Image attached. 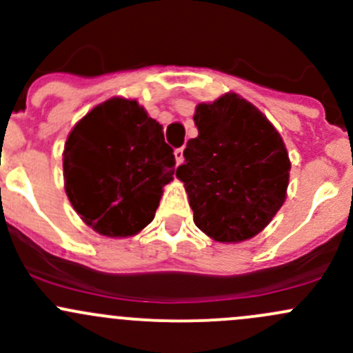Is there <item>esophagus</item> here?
<instances>
[{"instance_id": "obj_1", "label": "esophagus", "mask_w": 353, "mask_h": 353, "mask_svg": "<svg viewBox=\"0 0 353 353\" xmlns=\"http://www.w3.org/2000/svg\"><path fill=\"white\" fill-rule=\"evenodd\" d=\"M184 150L183 148H176V150H174V157H176V163L177 165H181V163H183V160H184Z\"/></svg>"}]
</instances>
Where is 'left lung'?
<instances>
[{
    "label": "left lung",
    "mask_w": 353,
    "mask_h": 353,
    "mask_svg": "<svg viewBox=\"0 0 353 353\" xmlns=\"http://www.w3.org/2000/svg\"><path fill=\"white\" fill-rule=\"evenodd\" d=\"M198 137L184 148V183L196 227L216 243L258 236L287 198L285 143L256 105L227 92L194 110Z\"/></svg>",
    "instance_id": "left-lung-1"
}]
</instances>
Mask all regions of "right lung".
<instances>
[{"label":"right lung","mask_w":353,"mask_h":353,"mask_svg":"<svg viewBox=\"0 0 353 353\" xmlns=\"http://www.w3.org/2000/svg\"><path fill=\"white\" fill-rule=\"evenodd\" d=\"M174 165L162 126L134 99L110 97L88 110L63 150L71 206L85 225L110 239L134 236L154 220Z\"/></svg>","instance_id":"add662e5"}]
</instances>
